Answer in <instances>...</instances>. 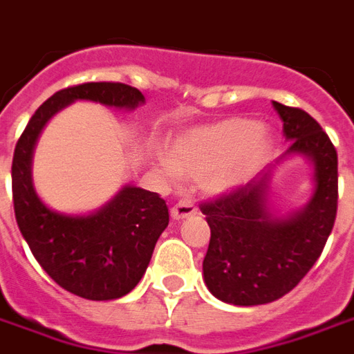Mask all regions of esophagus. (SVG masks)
Wrapping results in <instances>:
<instances>
[{
    "label": "esophagus",
    "instance_id": "esophagus-1",
    "mask_svg": "<svg viewBox=\"0 0 354 354\" xmlns=\"http://www.w3.org/2000/svg\"><path fill=\"white\" fill-rule=\"evenodd\" d=\"M196 213V206L191 201H180L178 204H174L171 209V217L174 221L185 219V217H191Z\"/></svg>",
    "mask_w": 354,
    "mask_h": 354
}]
</instances>
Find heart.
Here are the masks:
<instances>
[{
	"instance_id": "heart-1",
	"label": "heart",
	"mask_w": 354,
	"mask_h": 354,
	"mask_svg": "<svg viewBox=\"0 0 354 354\" xmlns=\"http://www.w3.org/2000/svg\"><path fill=\"white\" fill-rule=\"evenodd\" d=\"M261 153L258 126L245 118H228L182 135L165 165L182 176H198L206 193L219 195L249 176Z\"/></svg>"
}]
</instances>
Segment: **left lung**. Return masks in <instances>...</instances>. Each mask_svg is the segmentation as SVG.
<instances>
[{
  "instance_id": "left-lung-1",
  "label": "left lung",
  "mask_w": 354,
  "mask_h": 354,
  "mask_svg": "<svg viewBox=\"0 0 354 354\" xmlns=\"http://www.w3.org/2000/svg\"><path fill=\"white\" fill-rule=\"evenodd\" d=\"M290 147L314 165L312 201L290 217L269 206V176L201 204L212 230L202 271L207 290L236 306L273 303L290 293L323 252L338 209V153L315 118L273 102Z\"/></svg>"
}]
</instances>
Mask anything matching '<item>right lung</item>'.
<instances>
[{
  "label": "right lung",
  "mask_w": 354,
  "mask_h": 354,
  "mask_svg": "<svg viewBox=\"0 0 354 354\" xmlns=\"http://www.w3.org/2000/svg\"><path fill=\"white\" fill-rule=\"evenodd\" d=\"M75 100L117 109L145 104L139 88L111 81L63 88L46 100L15 148L16 223L37 261L61 288L88 301H113L129 293L142 279L158 237L169 225V207L158 193L133 185H126L91 215H64L40 201L31 180L35 142L46 122Z\"/></svg>",
  "instance_id": "1"
}]
</instances>
